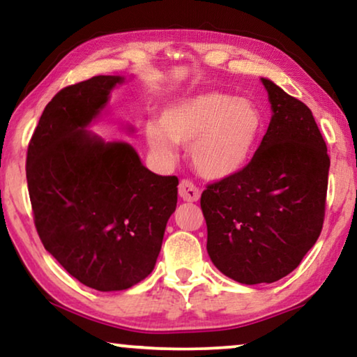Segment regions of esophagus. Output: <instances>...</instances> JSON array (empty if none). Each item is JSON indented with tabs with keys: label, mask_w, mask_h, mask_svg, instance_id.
I'll return each instance as SVG.
<instances>
[{
	"label": "esophagus",
	"mask_w": 357,
	"mask_h": 357,
	"mask_svg": "<svg viewBox=\"0 0 357 357\" xmlns=\"http://www.w3.org/2000/svg\"><path fill=\"white\" fill-rule=\"evenodd\" d=\"M178 195L183 202H198L199 199V190L197 185L190 180H182L178 185Z\"/></svg>",
	"instance_id": "obj_1"
}]
</instances>
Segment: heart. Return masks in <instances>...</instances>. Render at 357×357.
<instances>
[{
  "instance_id": "b5f03b06",
  "label": "heart",
  "mask_w": 357,
  "mask_h": 357,
  "mask_svg": "<svg viewBox=\"0 0 357 357\" xmlns=\"http://www.w3.org/2000/svg\"><path fill=\"white\" fill-rule=\"evenodd\" d=\"M263 130V116L247 97L208 91L165 107L160 128L146 125V141L164 159L175 158V143L192 144L195 169L209 180L236 177L247 167Z\"/></svg>"
}]
</instances>
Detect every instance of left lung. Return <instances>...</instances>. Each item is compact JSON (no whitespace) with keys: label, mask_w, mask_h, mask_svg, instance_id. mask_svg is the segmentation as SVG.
I'll use <instances>...</instances> for the list:
<instances>
[{"label":"left lung","mask_w":357,"mask_h":357,"mask_svg":"<svg viewBox=\"0 0 357 357\" xmlns=\"http://www.w3.org/2000/svg\"><path fill=\"white\" fill-rule=\"evenodd\" d=\"M273 116L260 146L236 177L202 193L208 253L242 284L275 282L294 271L325 219L330 158L304 102L261 77Z\"/></svg>","instance_id":"left-lung-1"}]
</instances>
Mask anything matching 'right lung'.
I'll return each mask as SVG.
<instances>
[{
  "mask_svg": "<svg viewBox=\"0 0 357 357\" xmlns=\"http://www.w3.org/2000/svg\"><path fill=\"white\" fill-rule=\"evenodd\" d=\"M120 76H94L48 102L27 148V187L38 237L73 278L123 291L154 270L177 208L175 175L141 164L128 143H104L86 126Z\"/></svg>",
  "mask_w": 357,
  "mask_h": 357,
  "instance_id": "1",
  "label": "right lung"
}]
</instances>
